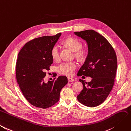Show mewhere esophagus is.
Segmentation results:
<instances>
[{
    "label": "esophagus",
    "mask_w": 131,
    "mask_h": 131,
    "mask_svg": "<svg viewBox=\"0 0 131 131\" xmlns=\"http://www.w3.org/2000/svg\"><path fill=\"white\" fill-rule=\"evenodd\" d=\"M74 80V79H73V78H70V77H68V82L69 83H70V82H73Z\"/></svg>",
    "instance_id": "esophagus-1"
}]
</instances>
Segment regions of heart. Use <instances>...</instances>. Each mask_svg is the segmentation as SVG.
Here are the masks:
<instances>
[{"instance_id":"1","label":"heart","mask_w":131,"mask_h":131,"mask_svg":"<svg viewBox=\"0 0 131 131\" xmlns=\"http://www.w3.org/2000/svg\"><path fill=\"white\" fill-rule=\"evenodd\" d=\"M63 43L65 46L75 52L74 55L78 59L83 60L86 57L87 50L86 49L82 48V43L78 39L74 37H69L63 41ZM51 55L52 58L55 61H58L59 59L60 51L58 46L54 45L52 47L51 50ZM77 67V64L75 62H64L58 66L57 70L58 72L62 75L70 76L73 75Z\"/></svg>"}]
</instances>
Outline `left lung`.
<instances>
[{"mask_svg": "<svg viewBox=\"0 0 131 131\" xmlns=\"http://www.w3.org/2000/svg\"><path fill=\"white\" fill-rule=\"evenodd\" d=\"M85 40L88 46V54L78 76L92 78L90 82L79 79L83 89L77 96L81 104L94 107L102 104L107 97L114 86L117 60L111 45L100 34L93 30L74 32Z\"/></svg>", "mask_w": 131, "mask_h": 131, "instance_id": "obj_1", "label": "left lung"}]
</instances>
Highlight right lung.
Masks as SVG:
<instances>
[{
  "label": "right lung",
  "instance_id": "obj_1",
  "mask_svg": "<svg viewBox=\"0 0 131 131\" xmlns=\"http://www.w3.org/2000/svg\"><path fill=\"white\" fill-rule=\"evenodd\" d=\"M61 33L35 38L20 51L16 63V78L26 99L34 106L47 108L59 100L60 92L68 83L66 76L44 82L46 70L53 63L51 50Z\"/></svg>",
  "mask_w": 131,
  "mask_h": 131
}]
</instances>
